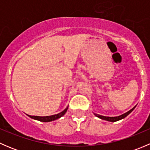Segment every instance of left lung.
Here are the masks:
<instances>
[{"instance_id":"1","label":"left lung","mask_w":150,"mask_h":150,"mask_svg":"<svg viewBox=\"0 0 150 150\" xmlns=\"http://www.w3.org/2000/svg\"><path fill=\"white\" fill-rule=\"evenodd\" d=\"M137 107V105L135 106V107H133L132 109H131V110H129V111H128L127 112L124 113V114L121 115H119V116H117V117H107V116H103V115H98V114H96V113H94L95 115L96 116V117H98L99 118L102 119V120H107V121H110V122H116V121H118V120H122V119L125 118L126 116H128V115L130 114V113L131 112L133 111V110L135 109V107Z\"/></svg>"}]
</instances>
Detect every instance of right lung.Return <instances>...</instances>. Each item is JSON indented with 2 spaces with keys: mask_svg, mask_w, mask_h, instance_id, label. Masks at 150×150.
Instances as JSON below:
<instances>
[{
  "mask_svg": "<svg viewBox=\"0 0 150 150\" xmlns=\"http://www.w3.org/2000/svg\"><path fill=\"white\" fill-rule=\"evenodd\" d=\"M67 109H68V107H67L65 110H63L62 112H61L58 113V114L57 115H54L44 116V117H40V116H32V115H28L30 117H31V118L34 119V120H39V121L40 122H51V121H53V120H57V119L62 117V116L65 114L66 112L67 111Z\"/></svg>",
  "mask_w": 150,
  "mask_h": 150,
  "instance_id": "add662e5",
  "label": "right lung"
}]
</instances>
